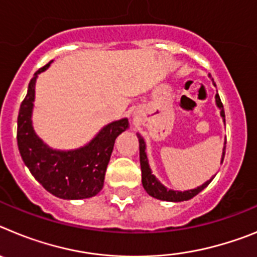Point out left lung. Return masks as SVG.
Instances as JSON below:
<instances>
[{
  "label": "left lung",
  "mask_w": 257,
  "mask_h": 257,
  "mask_svg": "<svg viewBox=\"0 0 257 257\" xmlns=\"http://www.w3.org/2000/svg\"><path fill=\"white\" fill-rule=\"evenodd\" d=\"M216 99V105L220 109V115L222 117V121L225 123V113H224V106H222L221 100H220L219 94H216L215 96ZM138 135V139H139V151H140V166H142V183L144 189L147 190L149 196L154 197L157 199H161V201H167V202H181V201H188V199L193 198L194 196H197L199 192L205 189L208 184L212 181L213 178H211L210 180L206 181L205 184H202L201 187H197L196 189L185 190V192H178V190H171L167 189L165 185L157 180V178L152 174V170L149 167L148 163V157L145 153V142L142 138L140 134H136ZM224 156H225V145H224V149H222V157L221 162L224 160Z\"/></svg>",
  "instance_id": "obj_1"
}]
</instances>
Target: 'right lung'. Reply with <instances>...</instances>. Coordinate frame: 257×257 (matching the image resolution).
Wrapping results in <instances>:
<instances>
[{
    "instance_id": "1",
    "label": "right lung",
    "mask_w": 257,
    "mask_h": 257,
    "mask_svg": "<svg viewBox=\"0 0 257 257\" xmlns=\"http://www.w3.org/2000/svg\"><path fill=\"white\" fill-rule=\"evenodd\" d=\"M47 63L31 79L18 115V147L23 162L36 180L51 194L63 199H83L96 196L103 189L104 176L117 136L128 128L122 118L106 124L91 142L74 151L50 148L37 136L32 126L36 79L50 67Z\"/></svg>"
}]
</instances>
